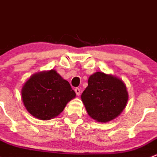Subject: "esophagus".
I'll return each instance as SVG.
<instances>
[{
    "label": "esophagus",
    "mask_w": 157,
    "mask_h": 157,
    "mask_svg": "<svg viewBox=\"0 0 157 157\" xmlns=\"http://www.w3.org/2000/svg\"><path fill=\"white\" fill-rule=\"evenodd\" d=\"M74 91H75L76 94L77 95V96H80V93H81V91H80V90L79 88H75V90H74Z\"/></svg>",
    "instance_id": "esophagus-1"
}]
</instances>
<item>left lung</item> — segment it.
<instances>
[{
  "instance_id": "left-lung-1",
  "label": "left lung",
  "mask_w": 157,
  "mask_h": 157,
  "mask_svg": "<svg viewBox=\"0 0 157 157\" xmlns=\"http://www.w3.org/2000/svg\"><path fill=\"white\" fill-rule=\"evenodd\" d=\"M81 99L92 118L107 122L122 112L127 105L128 93L125 84L119 78L96 72L89 77Z\"/></svg>"
}]
</instances>
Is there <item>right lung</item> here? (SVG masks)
I'll list each match as a JSON object with an SVG mask.
<instances>
[{"instance_id":"obj_1","label":"right lung","mask_w":157,"mask_h":157,"mask_svg":"<svg viewBox=\"0 0 157 157\" xmlns=\"http://www.w3.org/2000/svg\"><path fill=\"white\" fill-rule=\"evenodd\" d=\"M22 100L26 110L41 120H49L63 112L76 93L68 81L55 70L36 73L23 86Z\"/></svg>"}]
</instances>
